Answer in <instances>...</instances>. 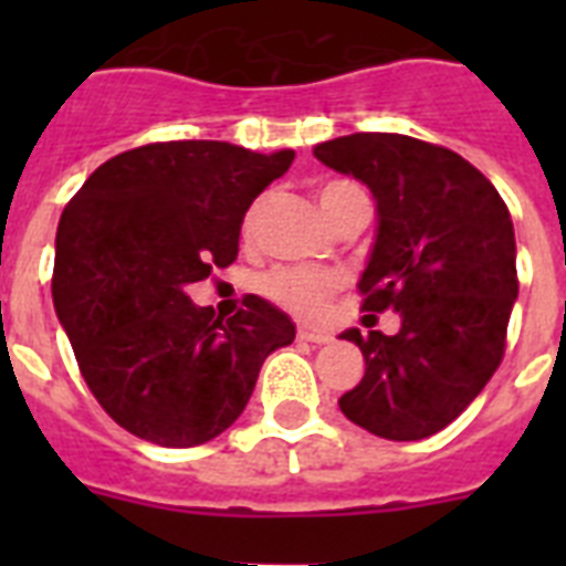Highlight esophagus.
<instances>
[{
    "instance_id": "1",
    "label": "esophagus",
    "mask_w": 566,
    "mask_h": 566,
    "mask_svg": "<svg viewBox=\"0 0 566 566\" xmlns=\"http://www.w3.org/2000/svg\"><path fill=\"white\" fill-rule=\"evenodd\" d=\"M296 340H305V344H328V335H319V332L300 328V332H296Z\"/></svg>"
}]
</instances>
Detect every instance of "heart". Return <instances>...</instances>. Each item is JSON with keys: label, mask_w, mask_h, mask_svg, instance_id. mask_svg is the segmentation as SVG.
Instances as JSON below:
<instances>
[{"label": "heart", "mask_w": 566, "mask_h": 566, "mask_svg": "<svg viewBox=\"0 0 566 566\" xmlns=\"http://www.w3.org/2000/svg\"><path fill=\"white\" fill-rule=\"evenodd\" d=\"M355 185H346V181H332V185H323L319 188V205L323 211H332V205L337 202V196H344L346 190H353ZM258 213H261V205H255L252 211L247 213V222H243V231L252 234L255 231ZM340 287V275L332 273V270H308V266H284V270H275L264 279V293L273 302H279L282 308H287L291 314L302 319H314L326 311V300Z\"/></svg>", "instance_id": "obj_1"}]
</instances>
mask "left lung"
<instances>
[{"mask_svg": "<svg viewBox=\"0 0 566 566\" xmlns=\"http://www.w3.org/2000/svg\"><path fill=\"white\" fill-rule=\"evenodd\" d=\"M314 155L370 188L378 229L358 291L364 311L402 319L396 335H340L367 370L337 405L378 438L438 434L505 353L520 287L509 208L473 164L417 137L361 132L317 144Z\"/></svg>", "mask_w": 566, "mask_h": 566, "instance_id": "left-lung-1", "label": "left lung"}]
</instances>
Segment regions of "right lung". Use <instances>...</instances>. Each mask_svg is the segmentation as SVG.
<instances>
[{
    "mask_svg": "<svg viewBox=\"0 0 566 566\" xmlns=\"http://www.w3.org/2000/svg\"><path fill=\"white\" fill-rule=\"evenodd\" d=\"M293 164L222 140H170L111 158L66 202L52 300L91 394L114 422L158 443L199 447L247 408L293 319L249 293L234 317L188 296L238 258L249 205Z\"/></svg>",
    "mask_w": 566,
    "mask_h": 566,
    "instance_id": "add662e5",
    "label": "right lung"
}]
</instances>
